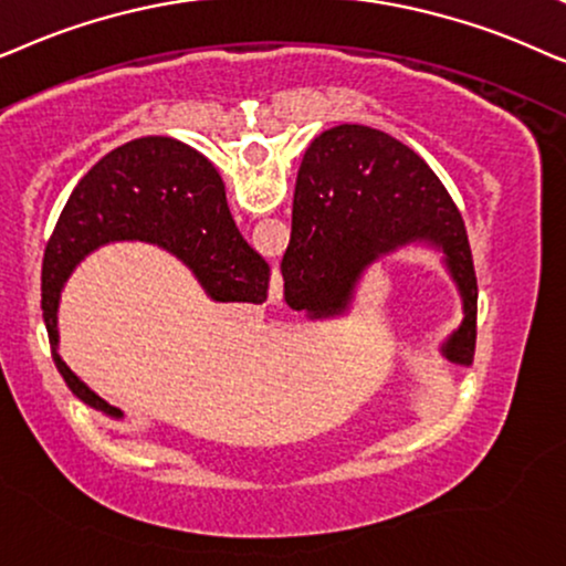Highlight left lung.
<instances>
[{
    "instance_id": "obj_1",
    "label": "left lung",
    "mask_w": 566,
    "mask_h": 566,
    "mask_svg": "<svg viewBox=\"0 0 566 566\" xmlns=\"http://www.w3.org/2000/svg\"><path fill=\"white\" fill-rule=\"evenodd\" d=\"M432 248L461 295L463 321L440 344L469 367L476 349V271L463 217L429 165L386 132L342 124L300 163L284 300L307 318H344L361 276L403 248Z\"/></svg>"
}]
</instances>
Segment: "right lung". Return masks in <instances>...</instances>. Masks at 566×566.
<instances>
[{"label": "right lung", "instance_id": "obj_1", "mask_svg": "<svg viewBox=\"0 0 566 566\" xmlns=\"http://www.w3.org/2000/svg\"><path fill=\"white\" fill-rule=\"evenodd\" d=\"M139 240L184 261L214 303H263L269 263L232 220L220 172L205 155L172 137H142L113 149L74 188L49 238L41 307L51 357L66 388L90 409L124 419L59 354V303L72 271L101 245Z\"/></svg>", "mask_w": 566, "mask_h": 566}]
</instances>
